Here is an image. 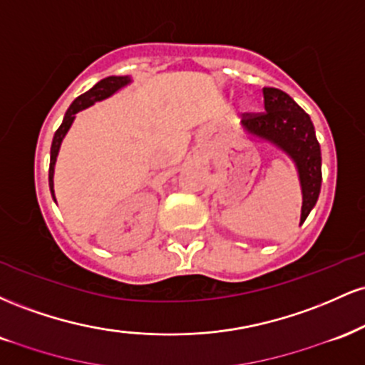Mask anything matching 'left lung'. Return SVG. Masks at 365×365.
I'll use <instances>...</instances> for the list:
<instances>
[{
    "mask_svg": "<svg viewBox=\"0 0 365 365\" xmlns=\"http://www.w3.org/2000/svg\"><path fill=\"white\" fill-rule=\"evenodd\" d=\"M262 113H244L242 125L254 135L274 142L295 161L302 185L304 223L311 209L316 206L321 192V148L316 139L311 116L299 106L287 92L264 87Z\"/></svg>",
    "mask_w": 365,
    "mask_h": 365,
    "instance_id": "left-lung-1",
    "label": "left lung"
}]
</instances>
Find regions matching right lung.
<instances>
[{"label": "right lung", "instance_id": "right-lung-1", "mask_svg": "<svg viewBox=\"0 0 365 365\" xmlns=\"http://www.w3.org/2000/svg\"><path fill=\"white\" fill-rule=\"evenodd\" d=\"M128 82H130L128 77H106V78H103V81H99L98 83H96L92 89L83 92L82 96H78V98L75 99L72 104H70L68 111L65 113V118H63V123L60 125V128L56 130V133H54L53 144H51V163H49V188H51L53 195H54V192H53L54 163H56V156H58V150H60L63 137H65V133L68 132V128H70V125H72L75 115H77L78 111H82L83 108L91 106V104H94L96 101H101V99L108 98V96H111L113 92L118 91L120 87L127 86Z\"/></svg>", "mask_w": 365, "mask_h": 365}]
</instances>
